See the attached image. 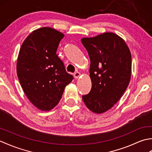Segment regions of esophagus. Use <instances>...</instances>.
<instances>
[{"label":"esophagus","mask_w":152,"mask_h":152,"mask_svg":"<svg viewBox=\"0 0 152 152\" xmlns=\"http://www.w3.org/2000/svg\"><path fill=\"white\" fill-rule=\"evenodd\" d=\"M80 75H81V74H80V73L79 72H74V78H76V79H78V78H80Z\"/></svg>","instance_id":"34e87169"}]
</instances>
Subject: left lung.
Masks as SVG:
<instances>
[{
	"instance_id": "8db88e82",
	"label": "left lung",
	"mask_w": 152,
	"mask_h": 152,
	"mask_svg": "<svg viewBox=\"0 0 152 152\" xmlns=\"http://www.w3.org/2000/svg\"><path fill=\"white\" fill-rule=\"evenodd\" d=\"M89 56L92 87L82 99L89 110L102 114L112 108L124 95L131 75V54L124 40L106 33L83 38Z\"/></svg>"
}]
</instances>
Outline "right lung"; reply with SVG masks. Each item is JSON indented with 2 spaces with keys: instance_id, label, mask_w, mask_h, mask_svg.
<instances>
[{
  "instance_id": "1",
  "label": "right lung",
  "mask_w": 152,
  "mask_h": 152,
  "mask_svg": "<svg viewBox=\"0 0 152 152\" xmlns=\"http://www.w3.org/2000/svg\"><path fill=\"white\" fill-rule=\"evenodd\" d=\"M64 36L53 28L42 27L32 32L19 50V81L28 99L42 111L53 109L73 80L56 54Z\"/></svg>"
}]
</instances>
